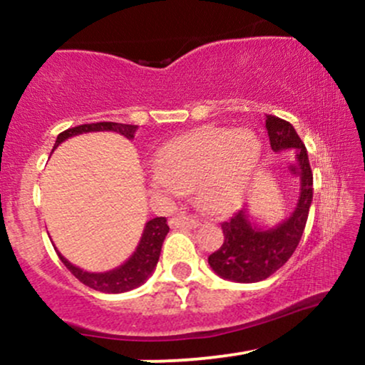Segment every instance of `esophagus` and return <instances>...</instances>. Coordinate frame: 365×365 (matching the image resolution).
<instances>
[{"label":"esophagus","instance_id":"1","mask_svg":"<svg viewBox=\"0 0 365 365\" xmlns=\"http://www.w3.org/2000/svg\"><path fill=\"white\" fill-rule=\"evenodd\" d=\"M171 228H197L199 226V221L194 220V217L185 216V215H180V216H173L170 220Z\"/></svg>","mask_w":365,"mask_h":365}]
</instances>
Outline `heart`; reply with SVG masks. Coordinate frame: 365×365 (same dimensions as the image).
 <instances>
[{
    "label": "heart",
    "mask_w": 365,
    "mask_h": 365,
    "mask_svg": "<svg viewBox=\"0 0 365 365\" xmlns=\"http://www.w3.org/2000/svg\"><path fill=\"white\" fill-rule=\"evenodd\" d=\"M259 158L261 142L250 130L207 125L159 150L150 187L161 195L195 188L197 200L207 212L226 215L244 199Z\"/></svg>",
    "instance_id": "obj_1"
}]
</instances>
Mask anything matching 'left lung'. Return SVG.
Here are the masks:
<instances>
[{
	"label": "left lung",
	"instance_id": "1",
	"mask_svg": "<svg viewBox=\"0 0 365 365\" xmlns=\"http://www.w3.org/2000/svg\"><path fill=\"white\" fill-rule=\"evenodd\" d=\"M266 128L274 153L295 149L300 195L290 217L273 228H259L245 209L221 223L223 245L209 255L207 261L217 276L238 283L262 282L292 257L302 238L312 202V170L304 142L288 121L273 115L266 116Z\"/></svg>",
	"mask_w": 365,
	"mask_h": 365
}]
</instances>
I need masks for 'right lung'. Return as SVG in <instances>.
I'll return each mask as SVG.
<instances>
[{
  "label": "right lung",
  "instance_id": "right-lung-1",
  "mask_svg": "<svg viewBox=\"0 0 365 365\" xmlns=\"http://www.w3.org/2000/svg\"><path fill=\"white\" fill-rule=\"evenodd\" d=\"M118 132L127 139H133L137 132V125H125V123H113V121H99V123H86L78 125V127L68 128L58 135L54 149L66 140L68 137L81 135L87 132ZM170 232V226L166 223V217H154L145 223L144 233H142L139 245H137L135 252L130 255L127 262L121 264L116 269L106 271V273H89L81 267L73 266L72 262L66 261L63 255L58 252V257L65 264L66 269L72 273L78 282H82L86 287L94 288V290L103 293H123L130 292L133 288L140 287L145 279L153 274L154 267L159 261V254H161L163 242Z\"/></svg>",
  "mask_w": 365,
  "mask_h": 365
}]
</instances>
